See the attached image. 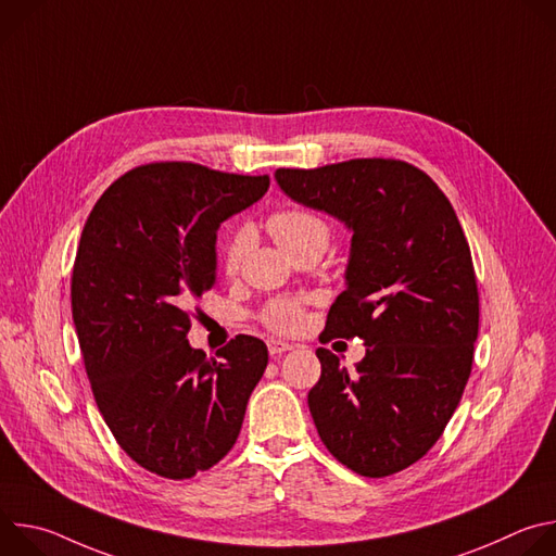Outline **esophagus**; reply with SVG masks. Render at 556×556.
I'll list each match as a JSON object with an SVG mask.
<instances>
[{
	"label": "esophagus",
	"instance_id": "1",
	"mask_svg": "<svg viewBox=\"0 0 556 556\" xmlns=\"http://www.w3.org/2000/svg\"><path fill=\"white\" fill-rule=\"evenodd\" d=\"M290 350H292V345L286 343V341H277V339H270V341H268V352H270V356H281L283 352H290Z\"/></svg>",
	"mask_w": 556,
	"mask_h": 556
}]
</instances>
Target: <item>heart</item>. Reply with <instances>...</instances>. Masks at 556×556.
Instances as JSON below:
<instances>
[{
    "instance_id": "obj_1",
    "label": "heart",
    "mask_w": 556,
    "mask_h": 556,
    "mask_svg": "<svg viewBox=\"0 0 556 556\" xmlns=\"http://www.w3.org/2000/svg\"><path fill=\"white\" fill-rule=\"evenodd\" d=\"M268 228L275 235V240L286 253H294L309 244H328L330 242V222L307 206H286L275 211L268 217ZM253 240V230L249 226H237L224 242L222 249V266L226 273H235L240 268L249 247ZM262 321L266 328L290 334L296 332L303 324V307L292 299H275L264 312Z\"/></svg>"
}]
</instances>
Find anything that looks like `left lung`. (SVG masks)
I'll return each mask as SVG.
<instances>
[{
  "mask_svg": "<svg viewBox=\"0 0 556 556\" xmlns=\"http://www.w3.org/2000/svg\"><path fill=\"white\" fill-rule=\"evenodd\" d=\"M275 178L354 230L348 288L319 341L361 337L367 354L350 374L316 350L321 378L307 407L341 464L387 478L440 440L470 376L480 292L466 235L440 187L405 161L354 157Z\"/></svg>",
  "mask_w": 556,
  "mask_h": 556,
  "instance_id": "obj_1",
  "label": "left lung"
}]
</instances>
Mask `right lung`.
Segmentation results:
<instances>
[{
	"instance_id": "add662e5",
	"label": "right lung",
	"mask_w": 556,
	"mask_h": 556,
	"mask_svg": "<svg viewBox=\"0 0 556 556\" xmlns=\"http://www.w3.org/2000/svg\"><path fill=\"white\" fill-rule=\"evenodd\" d=\"M268 187V176L149 163L84 226L70 296L94 401L118 446L161 478L189 480L232 448L268 365L249 334L213 358L187 341L193 303L217 283L219 224Z\"/></svg>"
}]
</instances>
